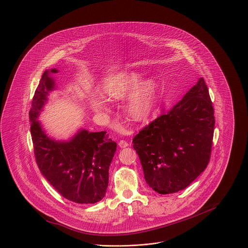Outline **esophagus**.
Instances as JSON below:
<instances>
[{
  "instance_id": "1",
  "label": "esophagus",
  "mask_w": 248,
  "mask_h": 248,
  "mask_svg": "<svg viewBox=\"0 0 248 248\" xmlns=\"http://www.w3.org/2000/svg\"><path fill=\"white\" fill-rule=\"evenodd\" d=\"M119 146H120L122 149H124V148L128 147V143H127L126 141H124V140H121V141L119 142Z\"/></svg>"
}]
</instances>
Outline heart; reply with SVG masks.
I'll use <instances>...</instances> for the list:
<instances>
[{
    "label": "heart",
    "mask_w": 248,
    "mask_h": 248,
    "mask_svg": "<svg viewBox=\"0 0 248 248\" xmlns=\"http://www.w3.org/2000/svg\"><path fill=\"white\" fill-rule=\"evenodd\" d=\"M144 78L139 71H124L107 77L101 88L111 99H123L132 92L126 102L127 114L135 121H143L152 113L159 94L158 83L154 79L143 81ZM89 102L98 111L107 107L106 99L98 93L90 94Z\"/></svg>",
    "instance_id": "1"
}]
</instances>
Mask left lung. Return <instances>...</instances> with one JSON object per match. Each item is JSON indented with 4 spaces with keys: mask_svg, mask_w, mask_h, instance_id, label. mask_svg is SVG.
I'll return each mask as SVG.
<instances>
[{
    "mask_svg": "<svg viewBox=\"0 0 248 248\" xmlns=\"http://www.w3.org/2000/svg\"><path fill=\"white\" fill-rule=\"evenodd\" d=\"M212 104L200 78L179 102L133 138L146 182L158 194L184 190L206 169L215 127Z\"/></svg>",
    "mask_w": 248,
    "mask_h": 248,
    "instance_id": "8db88e82",
    "label": "left lung"
}]
</instances>
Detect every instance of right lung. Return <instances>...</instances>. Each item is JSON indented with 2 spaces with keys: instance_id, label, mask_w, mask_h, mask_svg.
<instances>
[{
  "instance_id": "1",
  "label": "right lung",
  "mask_w": 248,
  "mask_h": 248,
  "mask_svg": "<svg viewBox=\"0 0 248 248\" xmlns=\"http://www.w3.org/2000/svg\"><path fill=\"white\" fill-rule=\"evenodd\" d=\"M57 72L56 69L44 72L31 101L30 121L35 160L43 176L63 198L94 204L105 196L117 144L105 131L81 129L70 141L63 142L45 133L37 119L55 86L50 74Z\"/></svg>"
}]
</instances>
